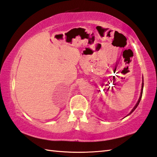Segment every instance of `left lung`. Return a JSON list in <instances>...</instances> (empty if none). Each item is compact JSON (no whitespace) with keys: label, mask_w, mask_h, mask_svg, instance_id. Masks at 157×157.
I'll use <instances>...</instances> for the list:
<instances>
[{"label":"left lung","mask_w":157,"mask_h":157,"mask_svg":"<svg viewBox=\"0 0 157 157\" xmlns=\"http://www.w3.org/2000/svg\"><path fill=\"white\" fill-rule=\"evenodd\" d=\"M143 83H142V88H141V92H140V97H139V100H138V102H137V103L136 104V105L134 106V107L132 109V110L131 111V112H130L128 115L127 116H129V115H130V114H131L133 111H134L135 109H136V107H138V105H139V102H140V99H141V97H142V94H143Z\"/></svg>","instance_id":"1"}]
</instances>
